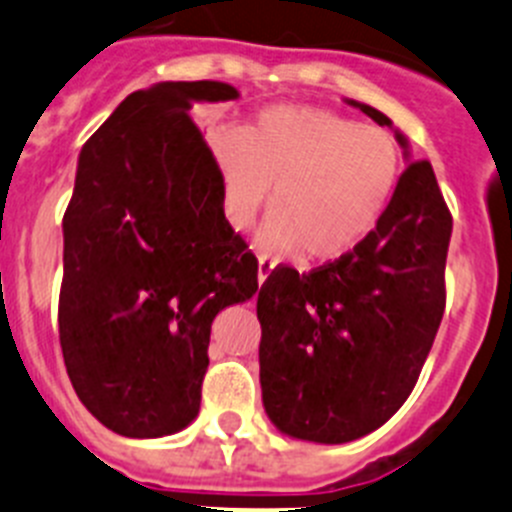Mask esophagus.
I'll return each mask as SVG.
<instances>
[{
    "mask_svg": "<svg viewBox=\"0 0 512 512\" xmlns=\"http://www.w3.org/2000/svg\"><path fill=\"white\" fill-rule=\"evenodd\" d=\"M274 266H276V261L271 259V256H266V253H264V256H259V281H261V284L269 279V274L274 271Z\"/></svg>",
    "mask_w": 512,
    "mask_h": 512,
    "instance_id": "34e87169",
    "label": "esophagus"
}]
</instances>
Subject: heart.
Returning <instances> with one entry per match:
<instances>
[{"label": "heart", "instance_id": "heart-1", "mask_svg": "<svg viewBox=\"0 0 512 512\" xmlns=\"http://www.w3.org/2000/svg\"><path fill=\"white\" fill-rule=\"evenodd\" d=\"M223 178V213L236 231L253 226L276 191L261 231L274 251L339 259L382 218L399 178L392 133L319 107H271L241 133H211Z\"/></svg>", "mask_w": 512, "mask_h": 512}]
</instances>
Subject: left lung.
Returning a JSON list of instances; mask_svg holds the SVG:
<instances>
[{"label": "left lung", "instance_id": "obj_1", "mask_svg": "<svg viewBox=\"0 0 512 512\" xmlns=\"http://www.w3.org/2000/svg\"><path fill=\"white\" fill-rule=\"evenodd\" d=\"M357 107L392 125L374 107ZM450 233L435 170L415 160L357 248L309 274L271 271L256 301L259 364L266 415L281 432L339 445L405 405L445 314Z\"/></svg>", "mask_w": 512, "mask_h": 512}]
</instances>
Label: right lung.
<instances>
[{
  "instance_id": "add662e5",
  "label": "right lung",
  "mask_w": 512,
  "mask_h": 512,
  "mask_svg": "<svg viewBox=\"0 0 512 512\" xmlns=\"http://www.w3.org/2000/svg\"><path fill=\"white\" fill-rule=\"evenodd\" d=\"M226 82L125 97L82 145L67 203L60 347L82 405L123 437H163L201 410L216 314L259 289V261L223 216L196 102Z\"/></svg>"
}]
</instances>
